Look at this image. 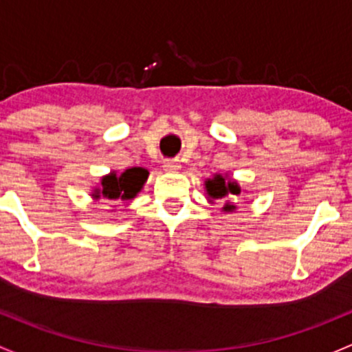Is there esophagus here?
Instances as JSON below:
<instances>
[{"label":"esophagus","instance_id":"1","mask_svg":"<svg viewBox=\"0 0 352 352\" xmlns=\"http://www.w3.org/2000/svg\"><path fill=\"white\" fill-rule=\"evenodd\" d=\"M162 168H164V171H169V173H176L181 169V164L177 159H166L164 162H162Z\"/></svg>","mask_w":352,"mask_h":352}]
</instances>
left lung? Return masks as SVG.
<instances>
[{
  "label": "left lung",
  "mask_w": 352,
  "mask_h": 352,
  "mask_svg": "<svg viewBox=\"0 0 352 352\" xmlns=\"http://www.w3.org/2000/svg\"><path fill=\"white\" fill-rule=\"evenodd\" d=\"M205 190L206 195H208V200H226V205H223V212H234L237 206L232 205L230 198L239 197L241 195V186H239L237 181L227 179L226 176L215 175L212 179L205 181Z\"/></svg>",
  "instance_id": "obj_1"
}]
</instances>
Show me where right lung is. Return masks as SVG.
<instances>
[{
  "mask_svg": "<svg viewBox=\"0 0 352 352\" xmlns=\"http://www.w3.org/2000/svg\"><path fill=\"white\" fill-rule=\"evenodd\" d=\"M147 176H149V171L144 168L125 169L122 175H117L113 171L101 177L100 186L93 190L91 197L95 200H100L103 197L107 201H129L135 198L137 193L142 190Z\"/></svg>",
  "mask_w": 352,
  "mask_h": 352,
  "instance_id": "obj_1",
  "label": "right lung"
}]
</instances>
